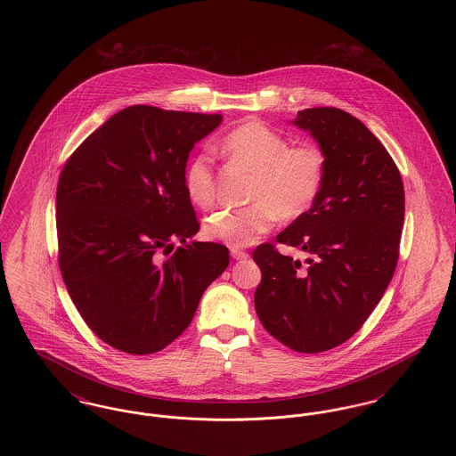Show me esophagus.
Here are the masks:
<instances>
[{
	"mask_svg": "<svg viewBox=\"0 0 456 456\" xmlns=\"http://www.w3.org/2000/svg\"><path fill=\"white\" fill-rule=\"evenodd\" d=\"M231 256H232L234 260H248V258H249V253H246V251H242V249H238V248H232V249H231Z\"/></svg>",
	"mask_w": 456,
	"mask_h": 456,
	"instance_id": "obj_1",
	"label": "esophagus"
}]
</instances>
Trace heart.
Listing matches in <instances>:
<instances>
[{"label": "heart", "mask_w": 456, "mask_h": 456, "mask_svg": "<svg viewBox=\"0 0 456 456\" xmlns=\"http://www.w3.org/2000/svg\"><path fill=\"white\" fill-rule=\"evenodd\" d=\"M222 152L232 162L255 174L248 200L249 207L220 212L205 224V236L244 248L266 234L281 218L292 222L311 212L322 195L326 155L316 143L292 145L281 131L263 121H246L229 131ZM190 201L210 210L216 205V169L208 152L196 153L183 174Z\"/></svg>", "instance_id": "obj_1"}]
</instances>
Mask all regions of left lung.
Wrapping results in <instances>:
<instances>
[{
  "label": "left lung",
  "instance_id": "obj_1",
  "mask_svg": "<svg viewBox=\"0 0 456 456\" xmlns=\"http://www.w3.org/2000/svg\"><path fill=\"white\" fill-rule=\"evenodd\" d=\"M326 155L322 195L277 242L309 253L305 266L263 242L255 307L261 325L296 352L338 347L364 325L396 268L405 217L402 175L383 143L357 118L311 108L294 121Z\"/></svg>",
  "mask_w": 456,
  "mask_h": 456
}]
</instances>
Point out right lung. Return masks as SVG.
Wrapping results in <instances>:
<instances>
[{"label":"right lung","mask_w":456,"mask_h":456,"mask_svg":"<svg viewBox=\"0 0 456 456\" xmlns=\"http://www.w3.org/2000/svg\"><path fill=\"white\" fill-rule=\"evenodd\" d=\"M222 114L130 106L69 155L56 190L58 263L88 328L110 347L147 355L191 323L229 265L200 231L183 174Z\"/></svg>","instance_id":"add662e5"}]
</instances>
